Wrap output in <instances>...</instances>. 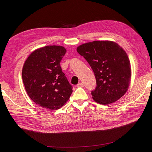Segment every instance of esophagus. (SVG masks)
<instances>
[{"label":"esophagus","instance_id":"1","mask_svg":"<svg viewBox=\"0 0 152 152\" xmlns=\"http://www.w3.org/2000/svg\"><path fill=\"white\" fill-rule=\"evenodd\" d=\"M77 87H84V84H83V83H80L77 84Z\"/></svg>","mask_w":152,"mask_h":152}]
</instances>
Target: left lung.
<instances>
[{"label":"left lung","instance_id":"1","mask_svg":"<svg viewBox=\"0 0 152 152\" xmlns=\"http://www.w3.org/2000/svg\"><path fill=\"white\" fill-rule=\"evenodd\" d=\"M76 50L89 63L96 79V88L91 93L94 101L107 105L123 97L131 79L130 61L123 48L113 41H94Z\"/></svg>","mask_w":152,"mask_h":152}]
</instances>
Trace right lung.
<instances>
[{
  "label": "right lung",
  "instance_id": "right-lung-1",
  "mask_svg": "<svg viewBox=\"0 0 152 152\" xmlns=\"http://www.w3.org/2000/svg\"><path fill=\"white\" fill-rule=\"evenodd\" d=\"M66 52L63 46H45L32 52L24 63L22 79L25 90L32 100L45 109L60 108L73 92L60 64Z\"/></svg>",
  "mask_w": 152,
  "mask_h": 152
}]
</instances>
